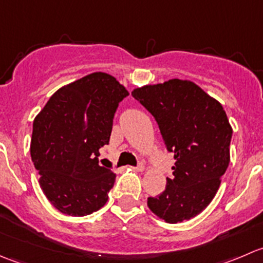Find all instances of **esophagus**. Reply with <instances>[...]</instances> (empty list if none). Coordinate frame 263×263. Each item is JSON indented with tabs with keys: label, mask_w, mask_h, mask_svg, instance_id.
<instances>
[{
	"label": "esophagus",
	"mask_w": 263,
	"mask_h": 263,
	"mask_svg": "<svg viewBox=\"0 0 263 263\" xmlns=\"http://www.w3.org/2000/svg\"><path fill=\"white\" fill-rule=\"evenodd\" d=\"M135 171H136V172H144V169H145V165H144V164H139V165H137V166H135Z\"/></svg>",
	"instance_id": "esophagus-1"
}]
</instances>
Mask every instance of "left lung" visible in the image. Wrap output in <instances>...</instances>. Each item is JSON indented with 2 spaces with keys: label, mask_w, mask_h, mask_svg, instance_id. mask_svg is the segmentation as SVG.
Listing matches in <instances>:
<instances>
[{
  "label": "left lung",
  "mask_w": 263,
  "mask_h": 263,
  "mask_svg": "<svg viewBox=\"0 0 263 263\" xmlns=\"http://www.w3.org/2000/svg\"><path fill=\"white\" fill-rule=\"evenodd\" d=\"M158 122L174 154L173 178L147 198V206L169 224L190 220L208 208L230 161L233 129L222 105L190 80L145 85L132 91Z\"/></svg>",
  "instance_id": "8db88e82"
}]
</instances>
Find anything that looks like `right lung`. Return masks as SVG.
Listing matches in <instances>:
<instances>
[{"label":"right lung","instance_id":"obj_1","mask_svg":"<svg viewBox=\"0 0 263 263\" xmlns=\"http://www.w3.org/2000/svg\"><path fill=\"white\" fill-rule=\"evenodd\" d=\"M127 95L112 75L90 73L58 89L34 119L31 160L44 195L61 213L85 216L107 203L116 174L98 156Z\"/></svg>","mask_w":263,"mask_h":263}]
</instances>
